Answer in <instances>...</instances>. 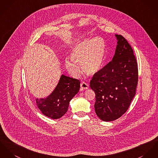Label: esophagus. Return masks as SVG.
Masks as SVG:
<instances>
[{
  "label": "esophagus",
  "mask_w": 158,
  "mask_h": 158,
  "mask_svg": "<svg viewBox=\"0 0 158 158\" xmlns=\"http://www.w3.org/2000/svg\"><path fill=\"white\" fill-rule=\"evenodd\" d=\"M88 87H89V85H88V84L85 83L84 82H81V90L88 89Z\"/></svg>",
  "instance_id": "obj_1"
}]
</instances>
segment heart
Wrapping results in <instances>:
<instances>
[{
	"label": "heart",
	"instance_id": "b5f03b06",
	"mask_svg": "<svg viewBox=\"0 0 158 158\" xmlns=\"http://www.w3.org/2000/svg\"><path fill=\"white\" fill-rule=\"evenodd\" d=\"M105 53V43L100 37L86 39L77 43L71 51L73 59L67 58L65 64L73 76H78L81 70L77 62H80L82 70L88 74H94L102 68Z\"/></svg>",
	"mask_w": 158,
	"mask_h": 158
}]
</instances>
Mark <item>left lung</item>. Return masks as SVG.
Masks as SVG:
<instances>
[{
  "label": "left lung",
  "instance_id": "left-lung-1",
  "mask_svg": "<svg viewBox=\"0 0 158 158\" xmlns=\"http://www.w3.org/2000/svg\"><path fill=\"white\" fill-rule=\"evenodd\" d=\"M115 36L118 44L112 60L94 74L90 81L96 94V113L104 122L118 119L129 109L138 81L133 49L122 35Z\"/></svg>",
  "mask_w": 158,
  "mask_h": 158
}]
</instances>
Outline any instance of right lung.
<instances>
[{
    "instance_id": "add662e5",
    "label": "right lung",
    "mask_w": 158,
    "mask_h": 158,
    "mask_svg": "<svg viewBox=\"0 0 158 158\" xmlns=\"http://www.w3.org/2000/svg\"><path fill=\"white\" fill-rule=\"evenodd\" d=\"M80 81L62 75L58 84L52 93L46 98L36 99L37 106L49 118L58 119L68 110L70 101L78 93Z\"/></svg>"
}]
</instances>
